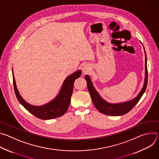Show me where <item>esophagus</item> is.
<instances>
[{"label": "esophagus", "mask_w": 159, "mask_h": 159, "mask_svg": "<svg viewBox=\"0 0 159 159\" xmlns=\"http://www.w3.org/2000/svg\"><path fill=\"white\" fill-rule=\"evenodd\" d=\"M82 70L84 74H86L87 73L89 70H90V67L87 64H85L82 66Z\"/></svg>", "instance_id": "34e87169"}]
</instances>
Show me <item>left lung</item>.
Instances as JSON below:
<instances>
[{"label": "left lung", "instance_id": "obj_1", "mask_svg": "<svg viewBox=\"0 0 159 159\" xmlns=\"http://www.w3.org/2000/svg\"><path fill=\"white\" fill-rule=\"evenodd\" d=\"M145 50V49H144ZM145 82L143 88L142 89L141 91L138 94V96L134 98L133 99L126 101L121 103L117 104H111L106 102L104 100L99 94V93L96 91V90L94 87V85L90 80V79L89 75H85V79L87 81V88L90 94V97H91L93 102L96 109L101 112L102 114L109 115V116H121L126 114L129 111H131L133 107L137 104L140 101V98L144 94L148 82V71H147V55L146 52L145 51Z\"/></svg>", "mask_w": 159, "mask_h": 159}]
</instances>
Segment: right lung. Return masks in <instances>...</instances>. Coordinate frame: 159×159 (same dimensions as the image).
<instances>
[{
  "mask_svg": "<svg viewBox=\"0 0 159 159\" xmlns=\"http://www.w3.org/2000/svg\"><path fill=\"white\" fill-rule=\"evenodd\" d=\"M82 74L81 70H78L67 77L63 83L57 96L48 103L39 106L30 104L22 98L16 87L13 74V84L16 98L20 104L36 118L41 120H51L63 115L69 107L71 96L73 92L74 81Z\"/></svg>",
  "mask_w": 159,
  "mask_h": 159,
  "instance_id": "1",
  "label": "right lung"
}]
</instances>
